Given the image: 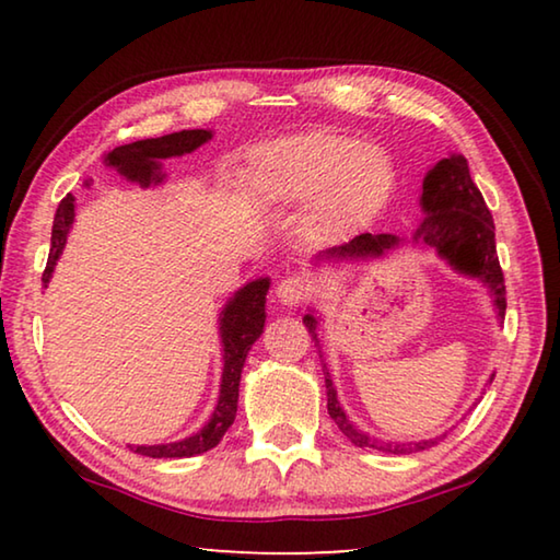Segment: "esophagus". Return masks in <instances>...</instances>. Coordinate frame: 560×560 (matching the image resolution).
I'll return each instance as SVG.
<instances>
[{
  "label": "esophagus",
  "mask_w": 560,
  "mask_h": 560,
  "mask_svg": "<svg viewBox=\"0 0 560 560\" xmlns=\"http://www.w3.org/2000/svg\"><path fill=\"white\" fill-rule=\"evenodd\" d=\"M311 293V281L306 277H287L277 283V299L283 306H299Z\"/></svg>",
  "instance_id": "34e87169"
}]
</instances>
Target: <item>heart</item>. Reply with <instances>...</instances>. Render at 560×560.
Masks as SVG:
<instances>
[{"mask_svg":"<svg viewBox=\"0 0 560 560\" xmlns=\"http://www.w3.org/2000/svg\"><path fill=\"white\" fill-rule=\"evenodd\" d=\"M252 183L269 202L314 205L326 232H346L375 220L390 205L397 167L385 148L336 132H301L254 150Z\"/></svg>","mask_w":560,"mask_h":560,"instance_id":"heart-1","label":"heart"}]
</instances>
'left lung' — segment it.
<instances>
[{"mask_svg":"<svg viewBox=\"0 0 560 560\" xmlns=\"http://www.w3.org/2000/svg\"><path fill=\"white\" fill-rule=\"evenodd\" d=\"M422 222L417 224L410 240L397 234H360L355 240H350L343 246H334L314 257V267H324V264H355V261H373L383 259L390 252L402 249L405 244L422 246V249H434V254L442 261H447L462 277L477 279L489 289V296L494 301L499 320H504L506 314V287H504V273L499 267L497 257V242H494V220L487 210V202L481 192L474 185L469 175L467 158L459 153H452L450 158H442L428 175L422 179ZM311 338L316 340V348L320 353V340H318V316L311 308L303 316ZM326 375V397H328V415L334 417L338 430L355 444V447L368 450H381L390 454H412L422 452L438 444L444 434L434 440H420V442H385L371 438V434L358 430L353 422L348 420V415L338 402L336 385L330 381V373L324 363ZM494 381V375L489 377Z\"/></svg>","mask_w":560,"mask_h":560,"instance_id":"8db88e82","label":"left lung"}]
</instances>
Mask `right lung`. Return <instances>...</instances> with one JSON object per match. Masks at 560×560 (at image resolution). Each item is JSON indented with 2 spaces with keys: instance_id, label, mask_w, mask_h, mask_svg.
<instances>
[{
  "instance_id": "add662e5",
  "label": "right lung",
  "mask_w": 560,
  "mask_h": 560,
  "mask_svg": "<svg viewBox=\"0 0 560 560\" xmlns=\"http://www.w3.org/2000/svg\"><path fill=\"white\" fill-rule=\"evenodd\" d=\"M207 140H212V130H179L170 132L163 138H148L136 140V143L113 148L110 153L103 158V165L116 170L120 177H126L128 183H138L140 187L160 185L165 179L163 173V160L187 155L205 145ZM86 187L91 183L86 179ZM75 217V197L66 195L59 210L54 217V230H51V249L49 261L44 269V289L49 287L54 277L56 261L63 254L66 240L73 226ZM269 277H259L254 281H246L240 291H234V296L226 299L224 308L220 311V343H222V383H220V400L210 420L205 422L200 432L189 434L185 440L167 442V444H128L136 454L153 459H177V457H195V454L210 452L220 444L224 432L232 428L236 417V400H240V381L244 371V360L249 355V350L264 334V320H267V291H269Z\"/></svg>"
}]
</instances>
